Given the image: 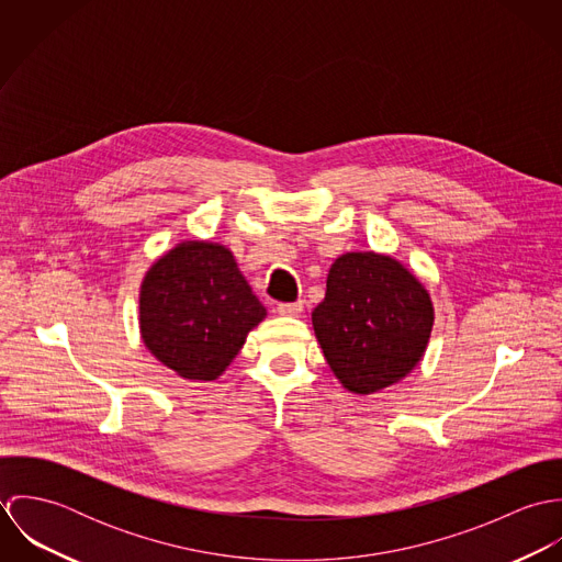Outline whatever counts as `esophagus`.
Wrapping results in <instances>:
<instances>
[{"mask_svg": "<svg viewBox=\"0 0 562 562\" xmlns=\"http://www.w3.org/2000/svg\"><path fill=\"white\" fill-rule=\"evenodd\" d=\"M303 301H299V303H281L279 307H277V312L281 314V316H301L303 314Z\"/></svg>", "mask_w": 562, "mask_h": 562, "instance_id": "obj_1", "label": "esophagus"}]
</instances>
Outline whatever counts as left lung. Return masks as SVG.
I'll return each mask as SVG.
<instances>
[{
  "mask_svg": "<svg viewBox=\"0 0 562 562\" xmlns=\"http://www.w3.org/2000/svg\"><path fill=\"white\" fill-rule=\"evenodd\" d=\"M312 324L335 379L348 392L370 396L401 383L422 361L435 307L398 259L359 250L333 261Z\"/></svg>",
  "mask_w": 562,
  "mask_h": 562,
  "instance_id": "1",
  "label": "left lung"
}]
</instances>
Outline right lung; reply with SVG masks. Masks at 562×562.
<instances>
[{"instance_id":"obj_1","label":"right lung","mask_w":562,"mask_h":562,"mask_svg":"<svg viewBox=\"0 0 562 562\" xmlns=\"http://www.w3.org/2000/svg\"><path fill=\"white\" fill-rule=\"evenodd\" d=\"M266 318L234 252L218 241L183 240L145 272L138 324L147 350L186 381H214Z\"/></svg>"}]
</instances>
